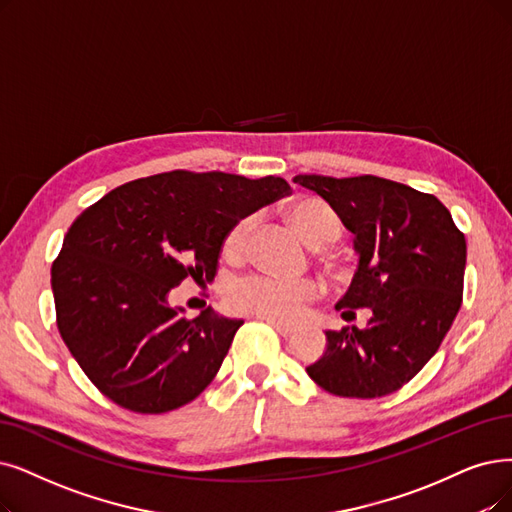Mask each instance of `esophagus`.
<instances>
[{"label":"esophagus","instance_id":"1","mask_svg":"<svg viewBox=\"0 0 512 512\" xmlns=\"http://www.w3.org/2000/svg\"><path fill=\"white\" fill-rule=\"evenodd\" d=\"M262 321H267L271 327H275L277 334H281V336H292L294 334L292 325H285V323H281L277 319H271V317H262Z\"/></svg>","mask_w":512,"mask_h":512}]
</instances>
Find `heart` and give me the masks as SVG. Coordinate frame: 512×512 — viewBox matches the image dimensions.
<instances>
[{
    "label": "heart",
    "mask_w": 512,
    "mask_h": 512,
    "mask_svg": "<svg viewBox=\"0 0 512 512\" xmlns=\"http://www.w3.org/2000/svg\"><path fill=\"white\" fill-rule=\"evenodd\" d=\"M288 220L309 245H330L342 233V220L330 203L319 197H298L288 206ZM250 220H241L224 237V254L235 258L243 252L250 233ZM317 294L311 279H277L269 275H252L235 283L229 300L237 311L292 321L300 315L306 300Z\"/></svg>",
    "instance_id": "obj_1"
}]
</instances>
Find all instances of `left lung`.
<instances>
[{
  "label": "left lung",
  "mask_w": 512,
  "mask_h": 512,
  "mask_svg": "<svg viewBox=\"0 0 512 512\" xmlns=\"http://www.w3.org/2000/svg\"><path fill=\"white\" fill-rule=\"evenodd\" d=\"M294 182L321 195L353 233L359 262L336 311L372 313L363 330L325 332V351L306 374L338 397H384L431 361L452 327L466 239L435 195L395 180L298 174Z\"/></svg>",
  "instance_id": "8db88e82"
}]
</instances>
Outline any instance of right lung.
<instances>
[{"label": "right lung", "mask_w": 512, "mask_h": 512, "mask_svg": "<svg viewBox=\"0 0 512 512\" xmlns=\"http://www.w3.org/2000/svg\"><path fill=\"white\" fill-rule=\"evenodd\" d=\"M290 191L281 176L166 172L132 180L81 212L52 264L58 332L102 395L138 414L193 401L243 319L185 317L170 292L214 279L235 224Z\"/></svg>", "instance_id": "add662e5"}]
</instances>
